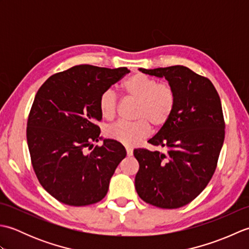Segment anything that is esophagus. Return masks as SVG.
I'll list each match as a JSON object with an SVG mask.
<instances>
[{"label": "esophagus", "mask_w": 249, "mask_h": 249, "mask_svg": "<svg viewBox=\"0 0 249 249\" xmlns=\"http://www.w3.org/2000/svg\"><path fill=\"white\" fill-rule=\"evenodd\" d=\"M126 153H127V156H133L134 151L133 149H130V147H126Z\"/></svg>", "instance_id": "esophagus-1"}]
</instances>
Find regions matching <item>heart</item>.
<instances>
[{
    "label": "heart",
    "instance_id": "heart-1",
    "mask_svg": "<svg viewBox=\"0 0 249 249\" xmlns=\"http://www.w3.org/2000/svg\"><path fill=\"white\" fill-rule=\"evenodd\" d=\"M124 92L138 100L134 123L120 121L107 129L109 138L125 145L138 144L150 134L152 124L160 128L170 120L176 108L177 95L171 84L158 82L144 73H135L124 81ZM118 108V97L112 89L105 91L99 98V111L106 120L114 118Z\"/></svg>",
    "mask_w": 249,
    "mask_h": 249
}]
</instances>
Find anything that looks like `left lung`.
<instances>
[{"label": "left lung", "instance_id": "left-lung-1", "mask_svg": "<svg viewBox=\"0 0 249 249\" xmlns=\"http://www.w3.org/2000/svg\"><path fill=\"white\" fill-rule=\"evenodd\" d=\"M139 71L165 78L176 91L177 103L170 120L149 140L166 152L134 150L139 162L135 187L146 203L181 208L198 197L217 166L225 139L219 95L208 78L182 65Z\"/></svg>", "mask_w": 249, "mask_h": 249}]
</instances>
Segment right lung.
Masks as SVG:
<instances>
[{
	"instance_id": "obj_1",
	"label": "right lung",
	"mask_w": 249,
	"mask_h": 249,
	"mask_svg": "<svg viewBox=\"0 0 249 249\" xmlns=\"http://www.w3.org/2000/svg\"><path fill=\"white\" fill-rule=\"evenodd\" d=\"M128 72L77 65L52 75L37 91L26 126L31 161L41 186L60 202L83 206L107 195L126 151L112 139L93 149L102 139L99 98Z\"/></svg>"
}]
</instances>
